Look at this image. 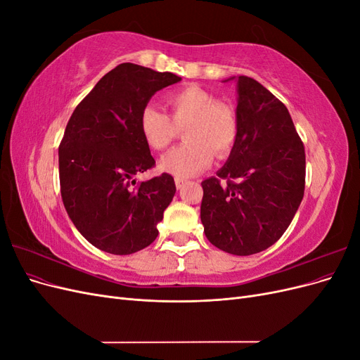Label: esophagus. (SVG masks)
<instances>
[{"mask_svg":"<svg viewBox=\"0 0 360 360\" xmlns=\"http://www.w3.org/2000/svg\"><path fill=\"white\" fill-rule=\"evenodd\" d=\"M174 181H176V188H177V189H183L184 183H186V180L180 179V177H176V179H174Z\"/></svg>","mask_w":360,"mask_h":360,"instance_id":"34e87169","label":"esophagus"}]
</instances>
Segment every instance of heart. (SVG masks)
<instances>
[{"instance_id": "b5f03b06", "label": "heart", "mask_w": 360, "mask_h": 360, "mask_svg": "<svg viewBox=\"0 0 360 360\" xmlns=\"http://www.w3.org/2000/svg\"><path fill=\"white\" fill-rule=\"evenodd\" d=\"M169 117L155 106H146L139 129L153 150L167 148L184 129L186 143L171 150L159 162L163 172L189 179L210 165L213 153L225 158L233 150L238 123L231 106L216 102L214 96L197 85H188L167 96Z\"/></svg>"}]
</instances>
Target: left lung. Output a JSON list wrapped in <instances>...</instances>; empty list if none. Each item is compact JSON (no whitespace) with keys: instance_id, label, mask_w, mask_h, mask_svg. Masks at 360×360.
<instances>
[{"instance_id":"left-lung-1","label":"left lung","mask_w":360,"mask_h":360,"mask_svg":"<svg viewBox=\"0 0 360 360\" xmlns=\"http://www.w3.org/2000/svg\"><path fill=\"white\" fill-rule=\"evenodd\" d=\"M237 141L217 177L201 183V222L216 248L252 255L285 233L303 198L307 168L287 106L249 76L237 78Z\"/></svg>"}]
</instances>
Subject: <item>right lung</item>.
I'll return each instance as SVG.
<instances>
[{
	"label": "right lung",
	"mask_w": 360,
	"mask_h": 360,
	"mask_svg": "<svg viewBox=\"0 0 360 360\" xmlns=\"http://www.w3.org/2000/svg\"><path fill=\"white\" fill-rule=\"evenodd\" d=\"M181 81L132 63L118 64L94 85L75 111L58 148L63 204L73 225L97 249L129 255L158 237L176 193L169 174L141 181L155 167L139 117L156 91Z\"/></svg>",
	"instance_id": "right-lung-1"
}]
</instances>
